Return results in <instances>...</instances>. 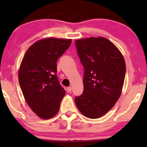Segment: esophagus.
Segmentation results:
<instances>
[{
	"label": "esophagus",
	"instance_id": "esophagus-1",
	"mask_svg": "<svg viewBox=\"0 0 147 147\" xmlns=\"http://www.w3.org/2000/svg\"><path fill=\"white\" fill-rule=\"evenodd\" d=\"M67 91L70 93V92H71V91H72V88L71 87H69V88H67Z\"/></svg>",
	"mask_w": 147,
	"mask_h": 147
}]
</instances>
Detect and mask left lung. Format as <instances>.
I'll list each match as a JSON object with an SVG mask.
<instances>
[{
  "instance_id": "left-lung-1",
  "label": "left lung",
  "mask_w": 147,
  "mask_h": 147,
  "mask_svg": "<svg viewBox=\"0 0 147 147\" xmlns=\"http://www.w3.org/2000/svg\"><path fill=\"white\" fill-rule=\"evenodd\" d=\"M75 45L84 67V91L74 98L79 111L89 119L103 116L121 96L126 73L123 55L108 39H77Z\"/></svg>"
}]
</instances>
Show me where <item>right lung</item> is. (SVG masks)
Returning a JSON list of instances; mask_svg holds the SVG:
<instances>
[{"instance_id":"obj_1","label":"right lung","mask_w":147,"mask_h":147,"mask_svg":"<svg viewBox=\"0 0 147 147\" xmlns=\"http://www.w3.org/2000/svg\"><path fill=\"white\" fill-rule=\"evenodd\" d=\"M72 39L49 38L36 41L27 50L19 71V82L30 108L43 119L58 112L65 91L57 77V60Z\"/></svg>"}]
</instances>
